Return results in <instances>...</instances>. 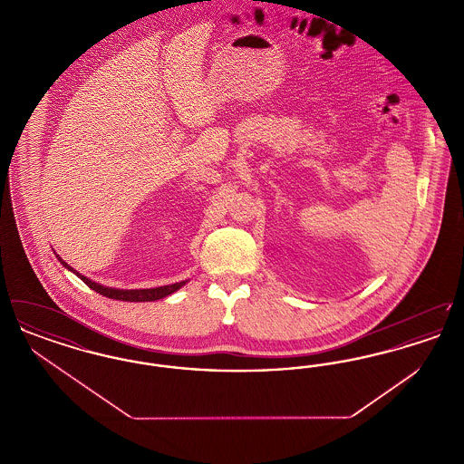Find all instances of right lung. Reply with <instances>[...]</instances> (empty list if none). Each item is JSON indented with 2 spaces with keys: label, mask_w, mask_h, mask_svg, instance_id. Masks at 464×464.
<instances>
[{
  "label": "right lung",
  "mask_w": 464,
  "mask_h": 464,
  "mask_svg": "<svg viewBox=\"0 0 464 464\" xmlns=\"http://www.w3.org/2000/svg\"><path fill=\"white\" fill-rule=\"evenodd\" d=\"M59 257V256H57ZM61 265L67 267L69 271H72L78 278H82L92 290L99 292L101 295H106L110 299H116V301H129V303H146V301H158V299H163L170 294H174L176 290L186 285V282H179V284H172V285H163V287L156 288H133V290H123V288H111L104 287V285H99L95 282H92L87 276H83L82 273H78L76 269H72L71 266L67 265L66 261H63L59 257Z\"/></svg>",
  "instance_id": "right-lung-1"
}]
</instances>
